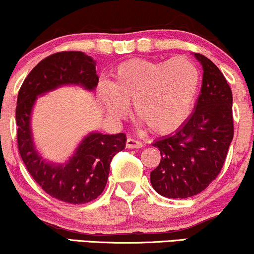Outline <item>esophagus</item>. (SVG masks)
Here are the masks:
<instances>
[{
  "mask_svg": "<svg viewBox=\"0 0 254 254\" xmlns=\"http://www.w3.org/2000/svg\"><path fill=\"white\" fill-rule=\"evenodd\" d=\"M142 142L141 141H137V140H134V138L131 137H128L127 141H126V147L129 148V149H137V148H142Z\"/></svg>",
  "mask_w": 254,
  "mask_h": 254,
  "instance_id": "34e87169",
  "label": "esophagus"
}]
</instances>
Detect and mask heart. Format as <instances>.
Wrapping results in <instances>:
<instances>
[{"mask_svg": "<svg viewBox=\"0 0 254 254\" xmlns=\"http://www.w3.org/2000/svg\"><path fill=\"white\" fill-rule=\"evenodd\" d=\"M200 86V71L186 58L170 61L141 59L114 69L111 84L99 83L97 95L106 113L121 119L133 104L135 116L156 134L178 129L189 119Z\"/></svg>", "mask_w": 254, "mask_h": 254, "instance_id": "heart-1", "label": "heart"}]
</instances>
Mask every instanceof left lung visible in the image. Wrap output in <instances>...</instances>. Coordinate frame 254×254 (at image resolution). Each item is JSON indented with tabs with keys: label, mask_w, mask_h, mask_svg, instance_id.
<instances>
[{
	"label": "left lung",
	"mask_w": 254,
	"mask_h": 254,
	"mask_svg": "<svg viewBox=\"0 0 254 254\" xmlns=\"http://www.w3.org/2000/svg\"><path fill=\"white\" fill-rule=\"evenodd\" d=\"M194 57L203 69L194 112L176 133L152 143L162 158L150 172L151 185L170 199H186L206 190L223 168L234 137L230 86L209 59Z\"/></svg>",
	"instance_id": "1"
}]
</instances>
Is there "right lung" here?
Returning <instances> with one entry per match:
<instances>
[{
  "instance_id": "obj_1",
  "label": "right lung",
  "mask_w": 254,
  "mask_h": 254,
  "mask_svg": "<svg viewBox=\"0 0 254 254\" xmlns=\"http://www.w3.org/2000/svg\"><path fill=\"white\" fill-rule=\"evenodd\" d=\"M96 61L83 52H60L41 60L20 86L16 106L17 142L27 171L47 194L67 203L95 200L105 189L114 155L124 150L126 135L92 131L81 141L65 163H52L37 150L31 114L38 96L64 85L93 91L98 84Z\"/></svg>"
}]
</instances>
